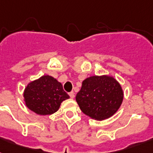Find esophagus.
<instances>
[{
    "label": "esophagus",
    "mask_w": 153,
    "mask_h": 153,
    "mask_svg": "<svg viewBox=\"0 0 153 153\" xmlns=\"http://www.w3.org/2000/svg\"><path fill=\"white\" fill-rule=\"evenodd\" d=\"M69 95H70V97H71V98H74V92H73V91H72V92H70Z\"/></svg>",
    "instance_id": "obj_1"
}]
</instances>
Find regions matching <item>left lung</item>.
Returning <instances> with one entry per match:
<instances>
[{
	"instance_id": "1",
	"label": "left lung",
	"mask_w": 153,
	"mask_h": 153,
	"mask_svg": "<svg viewBox=\"0 0 153 153\" xmlns=\"http://www.w3.org/2000/svg\"><path fill=\"white\" fill-rule=\"evenodd\" d=\"M75 98L83 114L97 121H103L118 110L123 102L124 92L114 77L94 75L83 80Z\"/></svg>"
}]
</instances>
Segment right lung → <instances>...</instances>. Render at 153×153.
I'll return each mask as SVG.
<instances>
[{
	"label": "right lung",
	"instance_id": "add662e5",
	"mask_svg": "<svg viewBox=\"0 0 153 153\" xmlns=\"http://www.w3.org/2000/svg\"><path fill=\"white\" fill-rule=\"evenodd\" d=\"M26 106L39 115H50L59 109L63 101L70 98L61 82L50 75H43L30 82L24 91Z\"/></svg>",
	"mask_w": 153,
	"mask_h": 153
}]
</instances>
